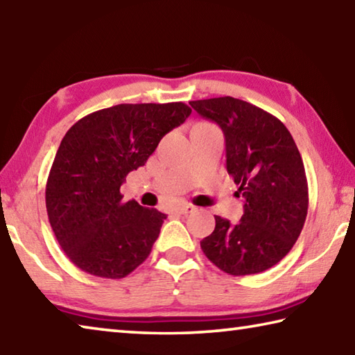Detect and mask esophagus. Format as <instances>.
<instances>
[{"instance_id": "1", "label": "esophagus", "mask_w": 355, "mask_h": 355, "mask_svg": "<svg viewBox=\"0 0 355 355\" xmlns=\"http://www.w3.org/2000/svg\"><path fill=\"white\" fill-rule=\"evenodd\" d=\"M195 210H196V207L191 206V204H182V206L178 209V212L182 215H189V214H193Z\"/></svg>"}]
</instances>
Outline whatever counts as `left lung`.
Returning <instances> with one entry per match:
<instances>
[{
	"instance_id": "1",
	"label": "left lung",
	"mask_w": 355,
	"mask_h": 355,
	"mask_svg": "<svg viewBox=\"0 0 355 355\" xmlns=\"http://www.w3.org/2000/svg\"><path fill=\"white\" fill-rule=\"evenodd\" d=\"M190 105L223 129L227 173L245 198L240 223L215 216L201 250L227 275H257L287 256L306 223L309 185L301 154L284 123L251 103L221 96Z\"/></svg>"
}]
</instances>
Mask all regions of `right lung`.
Listing matches in <instances>:
<instances>
[{"instance_id": "right-lung-1", "label": "right lung", "mask_w": 355, "mask_h": 355, "mask_svg": "<svg viewBox=\"0 0 355 355\" xmlns=\"http://www.w3.org/2000/svg\"><path fill=\"white\" fill-rule=\"evenodd\" d=\"M190 114L184 103L118 104L68 129L49 170L45 200L55 239L79 270L121 279L148 259L166 215L123 202L120 187Z\"/></svg>"}]
</instances>
